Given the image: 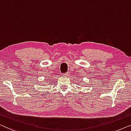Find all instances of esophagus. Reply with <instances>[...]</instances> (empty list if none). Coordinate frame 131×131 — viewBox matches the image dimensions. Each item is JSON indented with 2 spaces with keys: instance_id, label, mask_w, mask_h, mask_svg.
Listing matches in <instances>:
<instances>
[{
  "instance_id": "obj_1",
  "label": "esophagus",
  "mask_w": 131,
  "mask_h": 131,
  "mask_svg": "<svg viewBox=\"0 0 131 131\" xmlns=\"http://www.w3.org/2000/svg\"><path fill=\"white\" fill-rule=\"evenodd\" d=\"M69 72H66V73H63V76H68V75H69Z\"/></svg>"
}]
</instances>
